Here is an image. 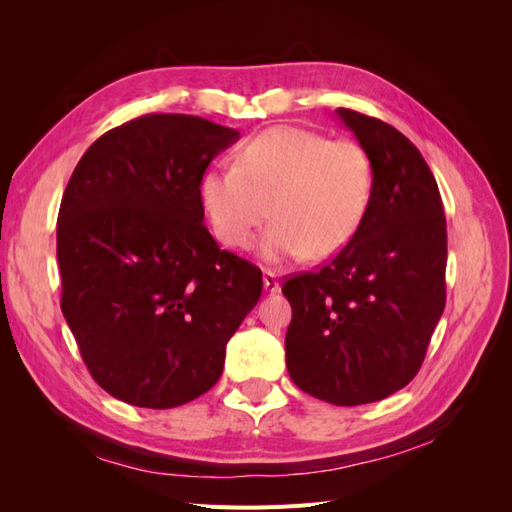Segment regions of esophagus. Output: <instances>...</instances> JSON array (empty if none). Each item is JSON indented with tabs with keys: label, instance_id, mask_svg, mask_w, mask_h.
<instances>
[{
	"label": "esophagus",
	"instance_id": "34e87169",
	"mask_svg": "<svg viewBox=\"0 0 512 512\" xmlns=\"http://www.w3.org/2000/svg\"><path fill=\"white\" fill-rule=\"evenodd\" d=\"M262 284H265V290L271 294L280 292V280H277V275L271 271H265V275H262Z\"/></svg>",
	"mask_w": 512,
	"mask_h": 512
}]
</instances>
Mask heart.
I'll list each match as a JSON object with an SVG mask.
<instances>
[{
	"instance_id": "heart-1",
	"label": "heart",
	"mask_w": 512,
	"mask_h": 512,
	"mask_svg": "<svg viewBox=\"0 0 512 512\" xmlns=\"http://www.w3.org/2000/svg\"><path fill=\"white\" fill-rule=\"evenodd\" d=\"M369 192L371 166L361 145L294 126L260 132L239 149L237 166L209 170L200 181L215 235L235 250L252 245L271 211L275 222L260 258L275 267L344 250L363 222Z\"/></svg>"
}]
</instances>
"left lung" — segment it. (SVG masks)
<instances>
[{"mask_svg": "<svg viewBox=\"0 0 512 512\" xmlns=\"http://www.w3.org/2000/svg\"><path fill=\"white\" fill-rule=\"evenodd\" d=\"M335 113L369 158V203L329 265L284 284L286 365L301 391L361 406L404 389L423 365L446 303V218L438 183L404 134L350 108Z\"/></svg>", "mask_w": 512, "mask_h": 512, "instance_id": "8db88e82", "label": "left lung"}]
</instances>
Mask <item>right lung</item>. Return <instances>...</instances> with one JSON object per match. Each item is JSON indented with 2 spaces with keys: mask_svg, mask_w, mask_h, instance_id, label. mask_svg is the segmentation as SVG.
<instances>
[{
  "mask_svg": "<svg viewBox=\"0 0 512 512\" xmlns=\"http://www.w3.org/2000/svg\"><path fill=\"white\" fill-rule=\"evenodd\" d=\"M239 132L192 115H143L76 164L57 218L61 312L89 374L138 408L188 404L220 380L226 344L262 273L209 235V162Z\"/></svg>",
  "mask_w": 512,
  "mask_h": 512,
  "instance_id": "obj_1",
  "label": "right lung"
}]
</instances>
